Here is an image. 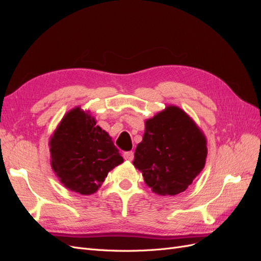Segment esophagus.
<instances>
[{"instance_id": "obj_1", "label": "esophagus", "mask_w": 261, "mask_h": 261, "mask_svg": "<svg viewBox=\"0 0 261 261\" xmlns=\"http://www.w3.org/2000/svg\"><path fill=\"white\" fill-rule=\"evenodd\" d=\"M123 156H124V159H125V160L132 161V160L134 159V152H133V151H127V152H124Z\"/></svg>"}]
</instances>
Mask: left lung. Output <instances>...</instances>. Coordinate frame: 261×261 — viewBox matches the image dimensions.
Segmentation results:
<instances>
[{"label": "left lung", "mask_w": 261, "mask_h": 261, "mask_svg": "<svg viewBox=\"0 0 261 261\" xmlns=\"http://www.w3.org/2000/svg\"><path fill=\"white\" fill-rule=\"evenodd\" d=\"M206 138L184 111L169 107L146 122L134 165L159 195L175 196L193 183L204 167Z\"/></svg>", "instance_id": "8db88e82"}]
</instances>
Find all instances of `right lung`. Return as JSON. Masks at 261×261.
<instances>
[{"instance_id": "1", "label": "right lung", "mask_w": 261, "mask_h": 261, "mask_svg": "<svg viewBox=\"0 0 261 261\" xmlns=\"http://www.w3.org/2000/svg\"><path fill=\"white\" fill-rule=\"evenodd\" d=\"M51 164L70 191L93 194L123 156L108 133L80 108L63 118L50 140Z\"/></svg>"}]
</instances>
